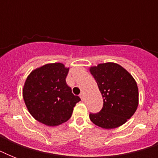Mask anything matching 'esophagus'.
<instances>
[{"label":"esophagus","mask_w":158,"mask_h":158,"mask_svg":"<svg viewBox=\"0 0 158 158\" xmlns=\"http://www.w3.org/2000/svg\"><path fill=\"white\" fill-rule=\"evenodd\" d=\"M79 97H80V98L82 99V101H84V93H83V92H82L81 94H79Z\"/></svg>","instance_id":"obj_1"}]
</instances>
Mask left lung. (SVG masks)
I'll list each match as a JSON object with an SVG mask.
<instances>
[{
  "label": "left lung",
  "mask_w": 158,
  "mask_h": 158,
  "mask_svg": "<svg viewBox=\"0 0 158 158\" xmlns=\"http://www.w3.org/2000/svg\"><path fill=\"white\" fill-rule=\"evenodd\" d=\"M103 98L98 113H90L94 124L103 129H114L125 124L137 110L139 89L132 75L120 64L107 62L90 67Z\"/></svg>",
  "instance_id": "left-lung-1"
}]
</instances>
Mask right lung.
Returning <instances> with one entry per match:
<instances>
[{
  "label": "right lung",
  "mask_w": 158,
  "mask_h": 158,
  "mask_svg": "<svg viewBox=\"0 0 158 158\" xmlns=\"http://www.w3.org/2000/svg\"><path fill=\"white\" fill-rule=\"evenodd\" d=\"M69 68L61 63L44 64L31 72L23 89V98L35 120L56 126L71 117L74 106L81 101L72 94L65 78Z\"/></svg>",
  "instance_id": "1"
}]
</instances>
